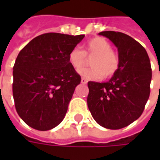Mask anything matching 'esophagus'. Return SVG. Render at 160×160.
Listing matches in <instances>:
<instances>
[{
  "mask_svg": "<svg viewBox=\"0 0 160 160\" xmlns=\"http://www.w3.org/2000/svg\"><path fill=\"white\" fill-rule=\"evenodd\" d=\"M81 83L82 84H87V80L85 79V78H81Z\"/></svg>",
  "mask_w": 160,
  "mask_h": 160,
  "instance_id": "obj_1",
  "label": "esophagus"
}]
</instances>
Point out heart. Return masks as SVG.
Here are the masks:
<instances>
[{
	"label": "heart",
	"mask_w": 160,
	"mask_h": 160,
	"mask_svg": "<svg viewBox=\"0 0 160 160\" xmlns=\"http://www.w3.org/2000/svg\"><path fill=\"white\" fill-rule=\"evenodd\" d=\"M85 50L78 47L70 49L68 60L75 70H80L86 66L87 56H93L91 60L92 68L80 70V74L87 79L100 80L103 77L109 78L116 73L120 67V58L117 52L111 49V45L107 40L97 37L88 40L85 43Z\"/></svg>",
	"instance_id": "b5f03b06"
}]
</instances>
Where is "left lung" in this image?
<instances>
[{
	"label": "left lung",
	"mask_w": 160,
	"mask_h": 160,
	"mask_svg": "<svg viewBox=\"0 0 160 160\" xmlns=\"http://www.w3.org/2000/svg\"><path fill=\"white\" fill-rule=\"evenodd\" d=\"M118 48L120 67L107 82H88L87 105L102 127L119 129L137 120L150 95L152 68L146 49L127 34L102 32Z\"/></svg>",
	"instance_id": "obj_1"
}]
</instances>
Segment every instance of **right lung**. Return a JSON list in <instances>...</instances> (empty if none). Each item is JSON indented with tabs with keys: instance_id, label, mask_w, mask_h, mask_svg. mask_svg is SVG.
Here are the masks:
<instances>
[{
	"instance_id": "add662e5",
	"label": "right lung",
	"mask_w": 160,
	"mask_h": 160,
	"mask_svg": "<svg viewBox=\"0 0 160 160\" xmlns=\"http://www.w3.org/2000/svg\"><path fill=\"white\" fill-rule=\"evenodd\" d=\"M85 35L44 33L23 48L13 66L17 113L28 126L46 131L62 122L80 76L68 60Z\"/></svg>"
}]
</instances>
